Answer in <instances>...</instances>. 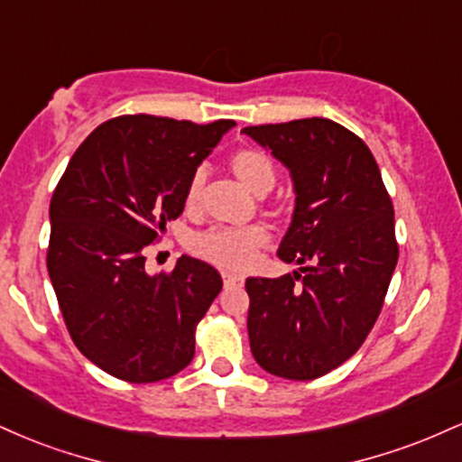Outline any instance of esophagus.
<instances>
[{
    "label": "esophagus",
    "instance_id": "esophagus-1",
    "mask_svg": "<svg viewBox=\"0 0 462 462\" xmlns=\"http://www.w3.org/2000/svg\"><path fill=\"white\" fill-rule=\"evenodd\" d=\"M221 275H224V284H226V286H238V284H243V275L232 273V272H224Z\"/></svg>",
    "mask_w": 462,
    "mask_h": 462
}]
</instances>
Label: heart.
<instances>
[{
  "instance_id": "heart-1",
  "label": "heart",
  "mask_w": 462,
  "mask_h": 462,
  "mask_svg": "<svg viewBox=\"0 0 462 462\" xmlns=\"http://www.w3.org/2000/svg\"><path fill=\"white\" fill-rule=\"evenodd\" d=\"M230 169L238 182L249 193L267 195L275 184V164L269 153L256 147H245L230 156ZM201 189H204V171H195L187 187V206L193 208L199 201ZM267 243V232L258 226L249 227H213V230L201 232L193 238V249L199 256L208 258L224 267L243 269L254 263L256 252Z\"/></svg>"
}]
</instances>
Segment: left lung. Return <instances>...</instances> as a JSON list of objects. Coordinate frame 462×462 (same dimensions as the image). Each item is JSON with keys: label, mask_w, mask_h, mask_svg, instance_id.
<instances>
[{"label": "left lung", "mask_w": 462, "mask_h": 462, "mask_svg": "<svg viewBox=\"0 0 462 462\" xmlns=\"http://www.w3.org/2000/svg\"><path fill=\"white\" fill-rule=\"evenodd\" d=\"M241 132L289 169L295 208L278 256L301 264L245 280L249 347L278 378H321L356 354L383 309L397 264L393 204L369 147L330 119Z\"/></svg>", "instance_id": "left-lung-1"}]
</instances>
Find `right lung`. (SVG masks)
Returning a JSON list of instances; mask_svg holds the SVG:
<instances>
[{"mask_svg":"<svg viewBox=\"0 0 462 462\" xmlns=\"http://www.w3.org/2000/svg\"><path fill=\"white\" fill-rule=\"evenodd\" d=\"M235 125L116 116L78 147L51 195L47 272L60 312L79 352L115 378L158 383L193 360L221 275L190 256L150 275L145 247L182 215L190 176Z\"/></svg>","mask_w":462,"mask_h":462,"instance_id":"right-lung-1","label":"right lung"}]
</instances>
